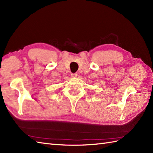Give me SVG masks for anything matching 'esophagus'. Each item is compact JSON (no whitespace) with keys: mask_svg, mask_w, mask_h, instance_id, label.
<instances>
[{"mask_svg":"<svg viewBox=\"0 0 153 153\" xmlns=\"http://www.w3.org/2000/svg\"><path fill=\"white\" fill-rule=\"evenodd\" d=\"M71 76L72 77H76L77 76V74H76V73H74V74H71Z\"/></svg>","mask_w":153,"mask_h":153,"instance_id":"34e87169","label":"esophagus"}]
</instances>
